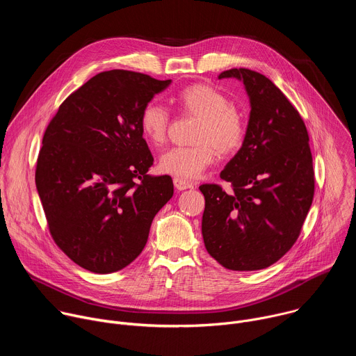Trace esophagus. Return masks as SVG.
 I'll return each mask as SVG.
<instances>
[{
	"instance_id": "obj_1",
	"label": "esophagus",
	"mask_w": 356,
	"mask_h": 356,
	"mask_svg": "<svg viewBox=\"0 0 356 356\" xmlns=\"http://www.w3.org/2000/svg\"><path fill=\"white\" fill-rule=\"evenodd\" d=\"M173 183H175V187H176L177 190H180V191L194 187L193 183H190V181H187V180H183V179H179V177H175V179H173Z\"/></svg>"
}]
</instances>
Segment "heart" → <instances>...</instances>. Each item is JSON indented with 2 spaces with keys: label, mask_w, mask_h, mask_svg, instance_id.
<instances>
[{
  "label": "heart",
  "mask_w": 356,
  "mask_h": 356,
  "mask_svg": "<svg viewBox=\"0 0 356 356\" xmlns=\"http://www.w3.org/2000/svg\"><path fill=\"white\" fill-rule=\"evenodd\" d=\"M175 103L186 113L198 118L194 129L195 145L169 149L159 159L161 172L183 179H197L216 161V149L221 155H231L245 139V122L231 106V101L209 84H193L175 95ZM170 117L156 103L146 104L139 117L143 138L150 145L165 142Z\"/></svg>",
  "instance_id": "heart-1"
}]
</instances>
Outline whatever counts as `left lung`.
Wrapping results in <instances>:
<instances>
[{
	"instance_id": "1",
	"label": "left lung",
	"mask_w": 356,
	"mask_h": 356,
	"mask_svg": "<svg viewBox=\"0 0 356 356\" xmlns=\"http://www.w3.org/2000/svg\"><path fill=\"white\" fill-rule=\"evenodd\" d=\"M218 79L243 83L250 113L245 139L221 172L232 184H202L201 232L210 255L229 270L277 262L300 235L314 197L307 128L286 95L264 74L231 69Z\"/></svg>"
}]
</instances>
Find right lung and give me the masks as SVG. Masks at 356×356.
<instances>
[{"instance_id":"right-lung-1","label":"right lung","mask_w":356,"mask_h":356,"mask_svg":"<svg viewBox=\"0 0 356 356\" xmlns=\"http://www.w3.org/2000/svg\"><path fill=\"white\" fill-rule=\"evenodd\" d=\"M172 80L110 70L70 94L46 128L35 183L49 231L79 266L113 273L134 262L158 211L173 195L170 176H149L142 108Z\"/></svg>"}]
</instances>
